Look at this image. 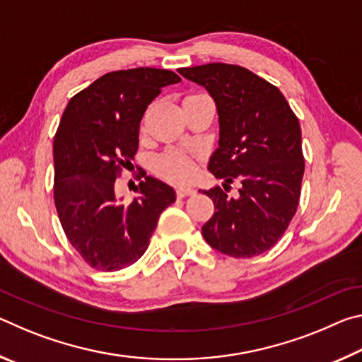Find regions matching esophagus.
<instances>
[{
    "label": "esophagus",
    "instance_id": "esophagus-1",
    "mask_svg": "<svg viewBox=\"0 0 362 362\" xmlns=\"http://www.w3.org/2000/svg\"><path fill=\"white\" fill-rule=\"evenodd\" d=\"M175 194H177V198H185V196L194 194V188H192V187H180V188L175 189Z\"/></svg>",
    "mask_w": 362,
    "mask_h": 362
}]
</instances>
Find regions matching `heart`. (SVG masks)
<instances>
[{"instance_id":"obj_1","label":"heart","mask_w":362,"mask_h":362,"mask_svg":"<svg viewBox=\"0 0 362 362\" xmlns=\"http://www.w3.org/2000/svg\"><path fill=\"white\" fill-rule=\"evenodd\" d=\"M199 97H204V94H188L183 97L182 105H185V103L194 99H199ZM194 156L189 155V153L180 150H168L155 159L153 169L164 180L173 183H185L194 175Z\"/></svg>"}]
</instances>
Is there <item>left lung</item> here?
<instances>
[{"instance_id":"left-lung-1","label":"left lung","mask_w":362,"mask_h":362,"mask_svg":"<svg viewBox=\"0 0 362 362\" xmlns=\"http://www.w3.org/2000/svg\"><path fill=\"white\" fill-rule=\"evenodd\" d=\"M179 73L204 86L217 105L218 148L207 169L243 185L238 198L220 187L204 189L216 211L201 233L235 259L267 252L297 212L305 170L298 118L276 86L244 66L216 62Z\"/></svg>"}]
</instances>
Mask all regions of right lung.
<instances>
[{
  "instance_id": "right-lung-1",
  "label": "right lung",
  "mask_w": 362,
  "mask_h": 362,
  "mask_svg": "<svg viewBox=\"0 0 362 362\" xmlns=\"http://www.w3.org/2000/svg\"><path fill=\"white\" fill-rule=\"evenodd\" d=\"M174 71H112L73 95L54 136V203L66 238L83 260L99 272H118L145 254L161 212L175 192L150 175L129 204L116 198V179L139 148L146 107ZM140 179V177H139Z\"/></svg>"
}]
</instances>
